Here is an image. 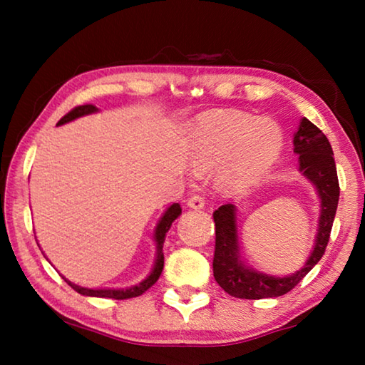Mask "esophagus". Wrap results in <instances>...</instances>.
<instances>
[{
	"label": "esophagus",
	"instance_id": "obj_1",
	"mask_svg": "<svg viewBox=\"0 0 365 365\" xmlns=\"http://www.w3.org/2000/svg\"><path fill=\"white\" fill-rule=\"evenodd\" d=\"M187 206L191 209H202L205 207V200L200 195H193L191 197H188Z\"/></svg>",
	"mask_w": 365,
	"mask_h": 365
}]
</instances>
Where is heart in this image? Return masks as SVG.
Masks as SVG:
<instances>
[{"label":"heart","mask_w":365,"mask_h":365,"mask_svg":"<svg viewBox=\"0 0 365 365\" xmlns=\"http://www.w3.org/2000/svg\"><path fill=\"white\" fill-rule=\"evenodd\" d=\"M283 150V132L267 117L242 110H211L190 128L188 154L195 170L219 168L220 187L240 191L267 174Z\"/></svg>","instance_id":"1"}]
</instances>
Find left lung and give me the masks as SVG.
<instances>
[{"label":"left lung","mask_w":365,"mask_h":365,"mask_svg":"<svg viewBox=\"0 0 365 365\" xmlns=\"http://www.w3.org/2000/svg\"><path fill=\"white\" fill-rule=\"evenodd\" d=\"M293 146L294 153L299 156L301 175L314 185L320 200L317 235L312 251L299 270L285 277L270 275L251 267L243 261L240 252L242 246L238 237V209L235 205H222L217 211H214L215 251L212 269L215 282L235 298H277L292 292L322 259L329 245L339 197L336 165L330 141L320 128L302 117L298 132L293 137Z\"/></svg>","instance_id":"obj_1"}]
</instances>
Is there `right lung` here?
<instances>
[{
  "label": "right lung",
  "instance_id": "add662e5",
  "mask_svg": "<svg viewBox=\"0 0 365 365\" xmlns=\"http://www.w3.org/2000/svg\"><path fill=\"white\" fill-rule=\"evenodd\" d=\"M98 113V108L93 106V104H83V106H77L76 109H72L71 113H67L63 119L58 122V125H64V123H69L72 120L78 119V117L83 115H90ZM182 214V207L178 202H174V205L169 206L165 209V212L160 215V219L158 222L156 228H154V243H156V257H154V264L153 269L150 272V275L146 277L145 280H141L137 285L127 287V288H85L76 285L71 280H67L64 277V280L67 282V285H71L77 293L83 294V296H93V298H110V299H128V298H135V296L143 294L148 288H151L154 283L158 282V279L163 274L164 269V252H163V246L165 242V235H168L169 228L172 225L178 215Z\"/></svg>",
  "mask_w": 365,
  "mask_h": 365
}]
</instances>
